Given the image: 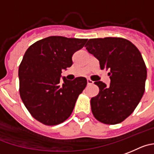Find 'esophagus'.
Listing matches in <instances>:
<instances>
[{"mask_svg":"<svg viewBox=\"0 0 154 154\" xmlns=\"http://www.w3.org/2000/svg\"><path fill=\"white\" fill-rule=\"evenodd\" d=\"M93 84V80H91L90 79H87V84H88V85H91V84Z\"/></svg>","mask_w":154,"mask_h":154,"instance_id":"34e87169","label":"esophagus"}]
</instances>
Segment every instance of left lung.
Wrapping results in <instances>:
<instances>
[{
    "label": "left lung",
    "instance_id": "left-lung-1",
    "mask_svg": "<svg viewBox=\"0 0 154 154\" xmlns=\"http://www.w3.org/2000/svg\"><path fill=\"white\" fill-rule=\"evenodd\" d=\"M86 48L109 70L110 84L95 82L100 88L90 100L93 116L104 124L116 125L128 117L140 103L145 90L146 68L137 47L122 38L89 39Z\"/></svg>",
    "mask_w": 154,
    "mask_h": 154
}]
</instances>
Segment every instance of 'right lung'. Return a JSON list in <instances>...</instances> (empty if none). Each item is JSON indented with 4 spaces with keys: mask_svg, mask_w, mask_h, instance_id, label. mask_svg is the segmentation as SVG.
Returning <instances> with one entry per match:
<instances>
[{
    "mask_svg": "<svg viewBox=\"0 0 154 154\" xmlns=\"http://www.w3.org/2000/svg\"><path fill=\"white\" fill-rule=\"evenodd\" d=\"M87 38L49 36L37 41L25 52L19 67L20 94L32 117L46 125L63 122L72 113L85 77L68 80L61 70L72 65V56Z\"/></svg>",
    "mask_w": 154,
    "mask_h": 154,
    "instance_id": "right-lung-1",
    "label": "right lung"
}]
</instances>
